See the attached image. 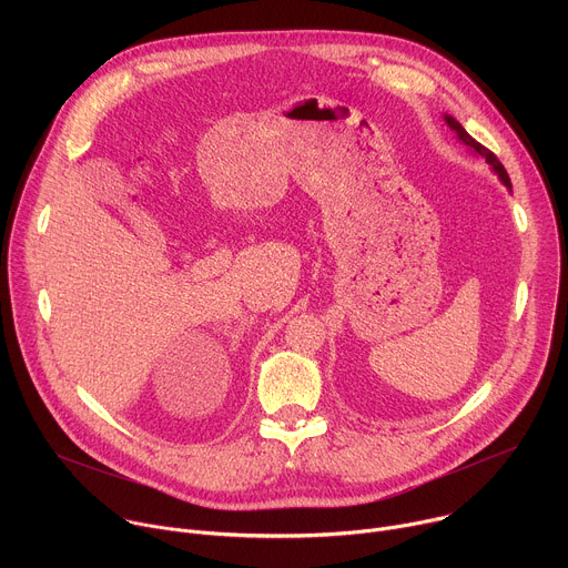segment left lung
<instances>
[{"label":"left lung","instance_id":"left-lung-1","mask_svg":"<svg viewBox=\"0 0 568 568\" xmlns=\"http://www.w3.org/2000/svg\"><path fill=\"white\" fill-rule=\"evenodd\" d=\"M445 121L449 123V128L452 130H456V134H458V139L463 141V143H467L469 148H474L480 156H485V161H488V164L495 169V173L501 178V182L508 186V189H513V184H510V178H508V173H506V169H504V164L499 161V156L493 152V150H488L485 145H480L476 139H471L467 132H465V128L456 121V119H452V116H445Z\"/></svg>","mask_w":568,"mask_h":568}]
</instances>
